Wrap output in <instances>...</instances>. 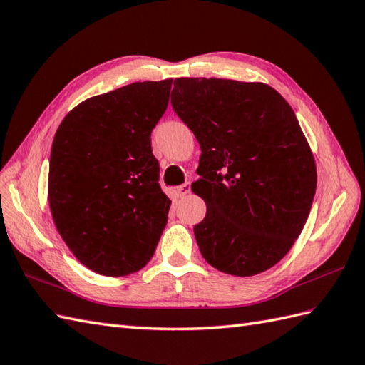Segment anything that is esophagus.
I'll use <instances>...</instances> for the list:
<instances>
[{"mask_svg": "<svg viewBox=\"0 0 365 365\" xmlns=\"http://www.w3.org/2000/svg\"><path fill=\"white\" fill-rule=\"evenodd\" d=\"M175 192L179 194L180 197H185L186 194H190V192H191V183H190V182H186V183H183V185H180V186H177V188H175Z\"/></svg>", "mask_w": 365, "mask_h": 365, "instance_id": "obj_1", "label": "esophagus"}]
</instances>
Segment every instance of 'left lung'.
<instances>
[{"instance_id":"obj_1","label":"left lung","mask_w":365,"mask_h":365,"mask_svg":"<svg viewBox=\"0 0 365 365\" xmlns=\"http://www.w3.org/2000/svg\"><path fill=\"white\" fill-rule=\"evenodd\" d=\"M171 104L202 149L191 186L207 203L194 225L202 257L228 275L264 272L299 238L317 186L294 110L267 83L216 78L175 79Z\"/></svg>"}]
</instances>
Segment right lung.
Masks as SVG:
<instances>
[{"label":"right lung","instance_id":"1","mask_svg":"<svg viewBox=\"0 0 365 365\" xmlns=\"http://www.w3.org/2000/svg\"><path fill=\"white\" fill-rule=\"evenodd\" d=\"M173 79L135 82L76 106L58 125L48 200L57 232L83 266L124 277L149 262L171 200L158 185L150 132Z\"/></svg>","mask_w":365,"mask_h":365}]
</instances>
